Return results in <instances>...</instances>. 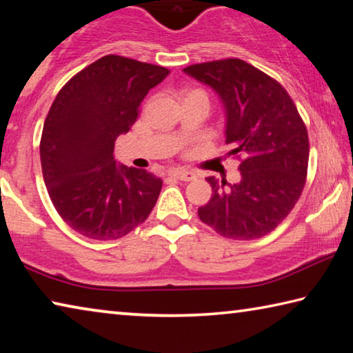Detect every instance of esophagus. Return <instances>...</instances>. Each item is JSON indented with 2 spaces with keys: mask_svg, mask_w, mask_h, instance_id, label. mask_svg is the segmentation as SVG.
I'll list each match as a JSON object with an SVG mask.
<instances>
[{
  "mask_svg": "<svg viewBox=\"0 0 353 353\" xmlns=\"http://www.w3.org/2000/svg\"><path fill=\"white\" fill-rule=\"evenodd\" d=\"M168 176L179 179V181H183V182H191V181H194V179H196L194 172L187 171V170H171L168 172Z\"/></svg>",
  "mask_w": 353,
  "mask_h": 353,
  "instance_id": "1",
  "label": "esophagus"
}]
</instances>
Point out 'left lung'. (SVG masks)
Listing matches in <instances>:
<instances>
[{"label":"left lung","instance_id":"left-lung-1","mask_svg":"<svg viewBox=\"0 0 353 353\" xmlns=\"http://www.w3.org/2000/svg\"><path fill=\"white\" fill-rule=\"evenodd\" d=\"M223 99L227 155L240 159L241 181L207 177L213 194L199 207L201 221L234 240H255L272 232L294 208L305 185L310 143L305 123L288 92L241 59L183 68Z\"/></svg>","mask_w":353,"mask_h":353}]
</instances>
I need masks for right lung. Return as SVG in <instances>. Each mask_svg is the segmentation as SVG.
Masks as SVG:
<instances>
[{
    "mask_svg": "<svg viewBox=\"0 0 353 353\" xmlns=\"http://www.w3.org/2000/svg\"><path fill=\"white\" fill-rule=\"evenodd\" d=\"M168 74L160 65L109 54L57 93L41 132V171L52 205L77 234L118 240L152 212L162 179L118 166L113 149L137 121L148 92Z\"/></svg>",
    "mask_w": 353,
    "mask_h": 353,
    "instance_id": "right-lung-1",
    "label": "right lung"
}]
</instances>
